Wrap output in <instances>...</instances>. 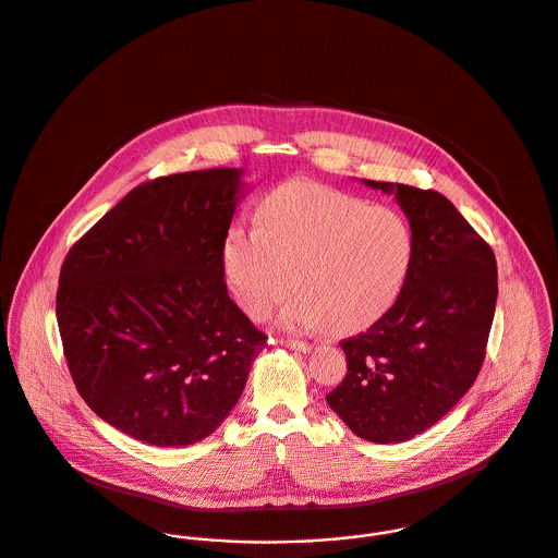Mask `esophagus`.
I'll use <instances>...</instances> for the list:
<instances>
[{
  "mask_svg": "<svg viewBox=\"0 0 558 558\" xmlns=\"http://www.w3.org/2000/svg\"><path fill=\"white\" fill-rule=\"evenodd\" d=\"M280 344L287 347V349L300 351V353H310V349H312L308 342H302V340H280Z\"/></svg>",
  "mask_w": 558,
  "mask_h": 558,
  "instance_id": "obj_1",
  "label": "esophagus"
}]
</instances>
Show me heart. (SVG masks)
I'll return each instance as SVG.
<instances>
[{
  "instance_id": "heart-1",
  "label": "heart",
  "mask_w": 558,
  "mask_h": 558,
  "mask_svg": "<svg viewBox=\"0 0 558 558\" xmlns=\"http://www.w3.org/2000/svg\"><path fill=\"white\" fill-rule=\"evenodd\" d=\"M258 229H235L222 246V269L235 302L263 318L300 282L280 312L287 329L349 333L378 320L402 293L413 263V231L389 205L316 182L271 190L256 211Z\"/></svg>"
}]
</instances>
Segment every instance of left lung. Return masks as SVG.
I'll use <instances>...</instances> for the list:
<instances>
[{"mask_svg":"<svg viewBox=\"0 0 558 558\" xmlns=\"http://www.w3.org/2000/svg\"><path fill=\"white\" fill-rule=\"evenodd\" d=\"M362 182L396 196L415 250L396 304L340 342L347 376L327 404L351 433L385 445L433 428L475 383L495 318L496 258L442 194Z\"/></svg>","mask_w":558,"mask_h":558,"instance_id":"1","label":"left lung"}]
</instances>
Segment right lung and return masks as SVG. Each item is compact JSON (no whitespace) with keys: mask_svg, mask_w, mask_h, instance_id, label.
<instances>
[{"mask_svg":"<svg viewBox=\"0 0 558 558\" xmlns=\"http://www.w3.org/2000/svg\"><path fill=\"white\" fill-rule=\"evenodd\" d=\"M242 178L205 169L134 187L63 260L56 312L72 380L100 420L147 445L214 433L265 349L222 269Z\"/></svg>","mask_w":558,"mask_h":558,"instance_id":"obj_1","label":"right lung"}]
</instances>
